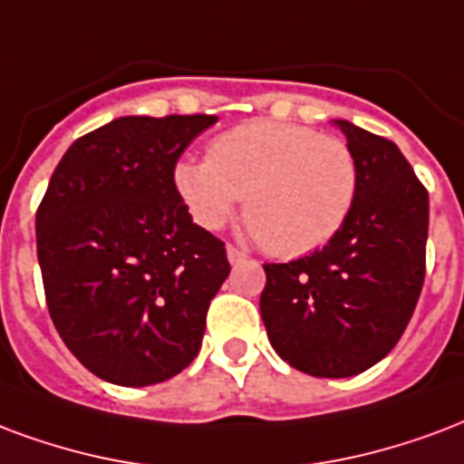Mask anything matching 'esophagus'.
I'll list each match as a JSON object with an SVG mask.
<instances>
[{
    "label": "esophagus",
    "mask_w": 464,
    "mask_h": 464,
    "mask_svg": "<svg viewBox=\"0 0 464 464\" xmlns=\"http://www.w3.org/2000/svg\"><path fill=\"white\" fill-rule=\"evenodd\" d=\"M226 256H228V263H233V266L248 258V253H243V250L236 248V246H228V248H226Z\"/></svg>",
    "instance_id": "obj_1"
}]
</instances>
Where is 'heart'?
<instances>
[{"label":"heart","instance_id":"b5f03b06","mask_svg":"<svg viewBox=\"0 0 464 464\" xmlns=\"http://www.w3.org/2000/svg\"><path fill=\"white\" fill-rule=\"evenodd\" d=\"M174 187L191 218L221 228L246 197V221L273 256L295 258L327 246L359 191L352 147L310 127L256 120L218 135L206 160H181Z\"/></svg>","mask_w":464,"mask_h":464}]
</instances>
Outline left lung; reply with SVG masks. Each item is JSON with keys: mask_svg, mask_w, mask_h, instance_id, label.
Returning <instances> with one entry per match:
<instances>
[{"mask_svg": "<svg viewBox=\"0 0 464 464\" xmlns=\"http://www.w3.org/2000/svg\"><path fill=\"white\" fill-rule=\"evenodd\" d=\"M359 167L342 231L322 250L266 263L260 314L280 359L319 379H346L381 362L423 290L428 191L391 140L334 120Z\"/></svg>", "mask_w": 464, "mask_h": 464, "instance_id": "1", "label": "left lung"}]
</instances>
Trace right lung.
<instances>
[{
  "label": "right lung",
  "mask_w": 464,
  "mask_h": 464,
  "mask_svg": "<svg viewBox=\"0 0 464 464\" xmlns=\"http://www.w3.org/2000/svg\"><path fill=\"white\" fill-rule=\"evenodd\" d=\"M216 115H127L78 137L36 211L49 314L71 354L118 386L177 376L231 273L191 221L174 167Z\"/></svg>",
  "instance_id": "right-lung-1"
}]
</instances>
